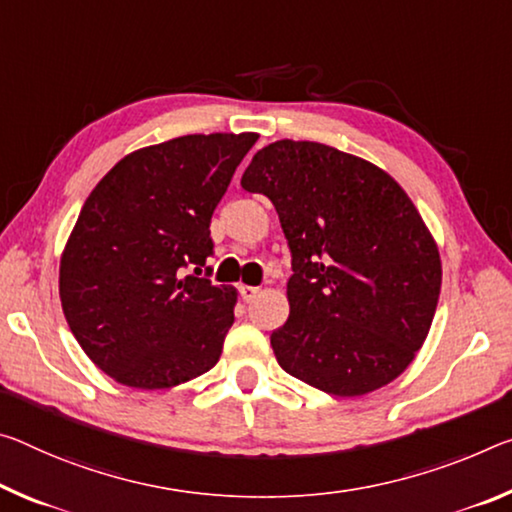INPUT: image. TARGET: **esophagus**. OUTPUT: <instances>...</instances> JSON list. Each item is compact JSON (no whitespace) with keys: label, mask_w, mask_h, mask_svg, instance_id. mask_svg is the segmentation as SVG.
Instances as JSON below:
<instances>
[{"label":"esophagus","mask_w":512,"mask_h":512,"mask_svg":"<svg viewBox=\"0 0 512 512\" xmlns=\"http://www.w3.org/2000/svg\"><path fill=\"white\" fill-rule=\"evenodd\" d=\"M239 291H241V298L246 300V303H250L257 294H259V287H250V285H239Z\"/></svg>","instance_id":"1"}]
</instances>
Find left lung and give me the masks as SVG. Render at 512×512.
I'll return each instance as SVG.
<instances>
[{
	"label": "left lung",
	"instance_id": "left-lung-1",
	"mask_svg": "<svg viewBox=\"0 0 512 512\" xmlns=\"http://www.w3.org/2000/svg\"><path fill=\"white\" fill-rule=\"evenodd\" d=\"M241 186L273 202L291 248L289 319L271 335L280 367L332 396L399 378L442 287L440 250L401 184L355 154L285 139L255 154Z\"/></svg>",
	"mask_w": 512,
	"mask_h": 512
}]
</instances>
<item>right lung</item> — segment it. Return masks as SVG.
Here are the masks:
<instances>
[{
  "label": "right lung",
  "instance_id": "add662e5",
  "mask_svg": "<svg viewBox=\"0 0 512 512\" xmlns=\"http://www.w3.org/2000/svg\"><path fill=\"white\" fill-rule=\"evenodd\" d=\"M257 139L189 134L148 145L86 198L61 255L59 296L79 346L116 383L168 389L221 358L237 289L198 275L214 253V209Z\"/></svg>",
  "mask_w": 512,
  "mask_h": 512
}]
</instances>
